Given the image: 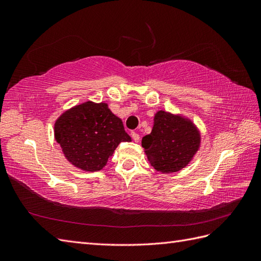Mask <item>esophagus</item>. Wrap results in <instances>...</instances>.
<instances>
[{
	"instance_id": "1",
	"label": "esophagus",
	"mask_w": 261,
	"mask_h": 261,
	"mask_svg": "<svg viewBox=\"0 0 261 261\" xmlns=\"http://www.w3.org/2000/svg\"><path fill=\"white\" fill-rule=\"evenodd\" d=\"M132 138H133V140L135 141V143H138V141L140 140V137H139V135L137 133H135V132H133L132 133Z\"/></svg>"
}]
</instances>
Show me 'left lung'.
Segmentation results:
<instances>
[{
	"mask_svg": "<svg viewBox=\"0 0 261 261\" xmlns=\"http://www.w3.org/2000/svg\"><path fill=\"white\" fill-rule=\"evenodd\" d=\"M200 143V132L193 121L160 110L154 114L151 133L141 140V147L151 167L168 174L187 167Z\"/></svg>",
	"mask_w": 261,
	"mask_h": 261,
	"instance_id": "8db88e82",
	"label": "left lung"
}]
</instances>
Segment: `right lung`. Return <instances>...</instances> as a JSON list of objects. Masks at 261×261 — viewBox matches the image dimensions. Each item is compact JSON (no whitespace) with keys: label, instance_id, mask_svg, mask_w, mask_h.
I'll use <instances>...</instances> for the list:
<instances>
[{"label":"right lung","instance_id":"right-lung-1","mask_svg":"<svg viewBox=\"0 0 261 261\" xmlns=\"http://www.w3.org/2000/svg\"><path fill=\"white\" fill-rule=\"evenodd\" d=\"M54 138L67 161L86 172L102 170L120 143L132 141L108 103L92 101L63 112L54 123Z\"/></svg>","mask_w":261,"mask_h":261}]
</instances>
